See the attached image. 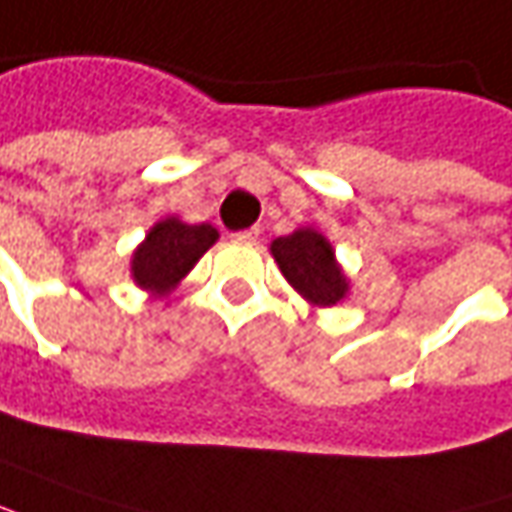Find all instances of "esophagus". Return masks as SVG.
<instances>
[{
	"label": "esophagus",
	"mask_w": 512,
	"mask_h": 512,
	"mask_svg": "<svg viewBox=\"0 0 512 512\" xmlns=\"http://www.w3.org/2000/svg\"><path fill=\"white\" fill-rule=\"evenodd\" d=\"M257 235H260V229H257V227L243 229V232H235V235H232V241H238V243H255V241H257Z\"/></svg>",
	"instance_id": "obj_1"
}]
</instances>
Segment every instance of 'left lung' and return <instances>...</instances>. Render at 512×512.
<instances>
[{"instance_id": "left-lung-1", "label": "left lung", "mask_w": 512, "mask_h": 512, "mask_svg": "<svg viewBox=\"0 0 512 512\" xmlns=\"http://www.w3.org/2000/svg\"><path fill=\"white\" fill-rule=\"evenodd\" d=\"M271 255L283 271V277L300 291L305 300L319 308L342 302L350 291L336 252L322 232L302 227L285 238L271 241Z\"/></svg>"}]
</instances>
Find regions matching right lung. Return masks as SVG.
<instances>
[{
  "label": "right lung",
  "mask_w": 512,
  "mask_h": 512,
  "mask_svg": "<svg viewBox=\"0 0 512 512\" xmlns=\"http://www.w3.org/2000/svg\"><path fill=\"white\" fill-rule=\"evenodd\" d=\"M218 241V229L210 224H184L179 218H162L151 227L145 241L131 257V277L154 297H165L187 277L198 257Z\"/></svg>",
  "instance_id": "right-lung-1"
}]
</instances>
